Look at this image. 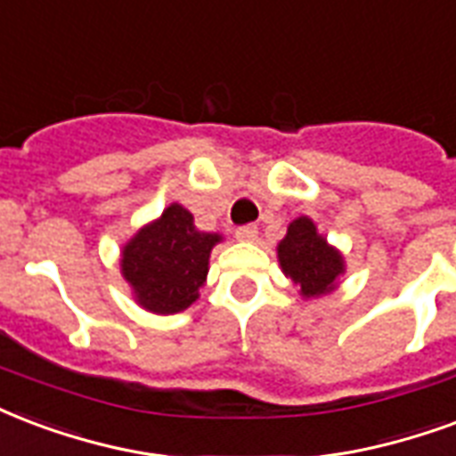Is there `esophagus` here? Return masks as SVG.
Wrapping results in <instances>:
<instances>
[{"label": "esophagus", "instance_id": "obj_1", "mask_svg": "<svg viewBox=\"0 0 456 456\" xmlns=\"http://www.w3.org/2000/svg\"><path fill=\"white\" fill-rule=\"evenodd\" d=\"M237 239H241V241H254L256 237H258V227L256 224H244V227H237Z\"/></svg>", "mask_w": 456, "mask_h": 456}]
</instances>
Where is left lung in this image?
<instances>
[{
	"mask_svg": "<svg viewBox=\"0 0 456 456\" xmlns=\"http://www.w3.org/2000/svg\"><path fill=\"white\" fill-rule=\"evenodd\" d=\"M278 258L285 275L295 280L305 297L331 292L336 278L343 273L340 254L316 234L309 217H299L289 224L288 237L278 246Z\"/></svg>",
	"mask_w": 456,
	"mask_h": 456,
	"instance_id": "8db88e82",
	"label": "left lung"
}]
</instances>
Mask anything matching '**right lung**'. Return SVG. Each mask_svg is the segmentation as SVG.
<instances>
[{"label": "right lung", "instance_id": "add662e5", "mask_svg": "<svg viewBox=\"0 0 456 456\" xmlns=\"http://www.w3.org/2000/svg\"><path fill=\"white\" fill-rule=\"evenodd\" d=\"M217 241L219 234L198 232L193 215L174 202L154 224L130 239L120 268L144 309L154 314L183 312L198 299Z\"/></svg>", "mask_w": 456, "mask_h": 456}]
</instances>
